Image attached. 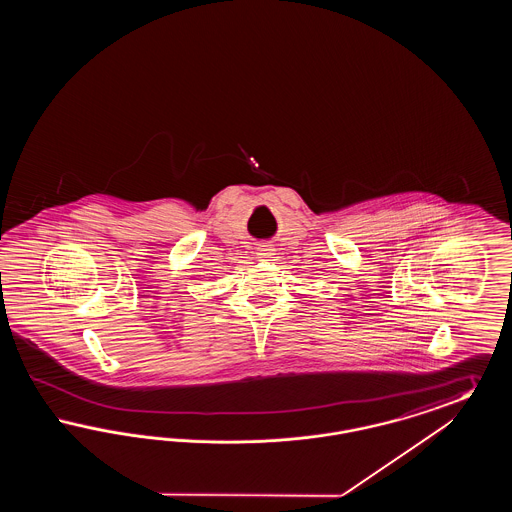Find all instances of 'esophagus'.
<instances>
[{
  "label": "esophagus",
  "instance_id": "34e87169",
  "mask_svg": "<svg viewBox=\"0 0 512 512\" xmlns=\"http://www.w3.org/2000/svg\"><path fill=\"white\" fill-rule=\"evenodd\" d=\"M267 247L268 245H263V247L259 249V257H268V255H270V253H268L270 249H267Z\"/></svg>",
  "mask_w": 512,
  "mask_h": 512
}]
</instances>
